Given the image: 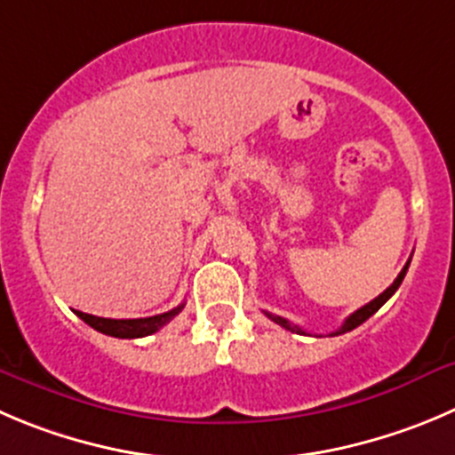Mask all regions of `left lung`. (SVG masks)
Here are the masks:
<instances>
[{
  "instance_id": "1",
  "label": "left lung",
  "mask_w": 455,
  "mask_h": 455,
  "mask_svg": "<svg viewBox=\"0 0 455 455\" xmlns=\"http://www.w3.org/2000/svg\"><path fill=\"white\" fill-rule=\"evenodd\" d=\"M409 263H411V261H406V266L402 267V272H400V275H397V279L393 281V283L388 285L387 290H384L382 295H379V297H375V299H373V301H369V304H366V306H362L360 310H355V313L350 315V317H346V322L341 323V328H337V331H335V332H331V335H341V332H348V331H353V328H357V326H360V323H364L366 319L371 317V315H375V313H378V310L382 308V306L387 304V301L391 299L393 295H395V290L400 288L402 279H404L406 270H409ZM266 315H267V317L272 319V322H276V323H279V326H283V328H288V331H297V332H301V335H306V332L301 331L299 326H290V322H288V319L279 317V315H272V313H266Z\"/></svg>"
}]
</instances>
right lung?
<instances>
[{
    "mask_svg": "<svg viewBox=\"0 0 455 455\" xmlns=\"http://www.w3.org/2000/svg\"><path fill=\"white\" fill-rule=\"evenodd\" d=\"M183 310V306L170 310V313L154 315V317H142V319H107V317H95V315H86L77 310V317L84 323H89L91 328H95L98 332H105V335L120 337V339H136V337H147L151 332L160 331V328L170 323L176 315Z\"/></svg>",
    "mask_w": 455,
    "mask_h": 455,
    "instance_id": "right-lung-1",
    "label": "right lung"
}]
</instances>
